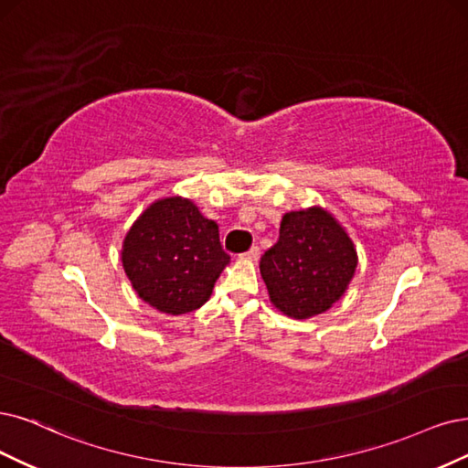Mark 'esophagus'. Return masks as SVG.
Wrapping results in <instances>:
<instances>
[{
	"label": "esophagus",
	"mask_w": 468,
	"mask_h": 468,
	"mask_svg": "<svg viewBox=\"0 0 468 468\" xmlns=\"http://www.w3.org/2000/svg\"><path fill=\"white\" fill-rule=\"evenodd\" d=\"M243 258H247V261H258V258H261V249H258V247H250V249L243 254Z\"/></svg>",
	"instance_id": "obj_1"
}]
</instances>
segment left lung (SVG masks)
Returning <instances> with one entry per match:
<instances>
[{"label":"left lung","mask_w":468,"mask_h":468,"mask_svg":"<svg viewBox=\"0 0 468 468\" xmlns=\"http://www.w3.org/2000/svg\"><path fill=\"white\" fill-rule=\"evenodd\" d=\"M355 268L351 239L320 207L285 214L278 243L261 258L271 303L299 320L322 314L339 301Z\"/></svg>","instance_id":"1"}]
</instances>
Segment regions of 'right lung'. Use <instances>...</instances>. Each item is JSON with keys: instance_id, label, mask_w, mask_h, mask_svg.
<instances>
[{"instance_id": "right-lung-1", "label": "right lung", "mask_w": 468, "mask_h": 468, "mask_svg": "<svg viewBox=\"0 0 468 468\" xmlns=\"http://www.w3.org/2000/svg\"><path fill=\"white\" fill-rule=\"evenodd\" d=\"M121 258L138 297L173 316L193 313L210 299L229 262L216 221L179 197L154 202L133 223Z\"/></svg>"}]
</instances>
